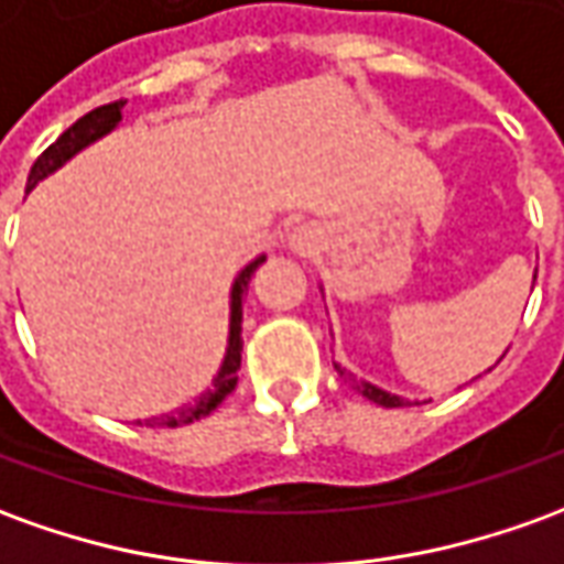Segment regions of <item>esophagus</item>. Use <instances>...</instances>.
I'll return each mask as SVG.
<instances>
[{
  "label": "esophagus",
  "mask_w": 564,
  "mask_h": 564,
  "mask_svg": "<svg viewBox=\"0 0 564 564\" xmlns=\"http://www.w3.org/2000/svg\"><path fill=\"white\" fill-rule=\"evenodd\" d=\"M317 243H321V235H317V228L314 226H299L290 235V247H293L295 253H314L317 250Z\"/></svg>",
  "instance_id": "esophagus-1"
}]
</instances>
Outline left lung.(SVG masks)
Masks as SVG:
<instances>
[{
	"mask_svg": "<svg viewBox=\"0 0 564 564\" xmlns=\"http://www.w3.org/2000/svg\"><path fill=\"white\" fill-rule=\"evenodd\" d=\"M534 278H538V271H534ZM336 372L338 376H345L357 388V391L364 393L366 400H372V403L384 405V409H397V405H412V400H405V397H400V393H391V391H381V388H376L372 381H364V378H354L350 372H345L341 366L336 364ZM415 405H419V400H415Z\"/></svg>",
	"mask_w": 564,
	"mask_h": 564,
	"instance_id": "left-lung-1",
	"label": "left lung"
}]
</instances>
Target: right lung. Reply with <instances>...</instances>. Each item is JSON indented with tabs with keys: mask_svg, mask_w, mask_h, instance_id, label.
Segmentation results:
<instances>
[{
	"mask_svg": "<svg viewBox=\"0 0 564 564\" xmlns=\"http://www.w3.org/2000/svg\"><path fill=\"white\" fill-rule=\"evenodd\" d=\"M121 109H124V100L118 104L100 106L88 116H82L66 131L57 137V143H51L39 159H35L33 171H30V180H26V192H33L45 176H51L54 171H61L63 164L69 159H76L82 149H88L90 143L104 140L106 133H112L121 121ZM265 262V256H256L253 262H247L238 278L231 283V293H228V345L226 357L219 364V372L214 376V384L207 391H200V397H195L192 403H183L173 412H164V415H152V419L137 421V424H145V427H183V424H192V421H200L204 415H210L216 405L226 400L228 393L235 391L238 384V369H241V323H243V290L250 286V278L253 271Z\"/></svg>",
	"mask_w": 564,
	"mask_h": 564,
	"instance_id": "1",
	"label": "right lung"
}]
</instances>
